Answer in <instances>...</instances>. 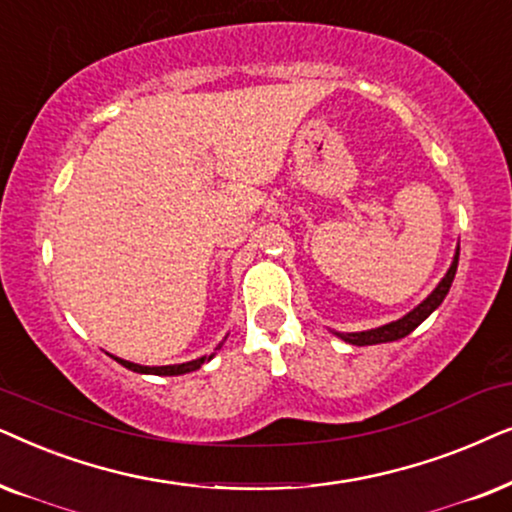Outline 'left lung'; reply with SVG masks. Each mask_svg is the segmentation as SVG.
<instances>
[{"instance_id":"left-lung-1","label":"left lung","mask_w":512,"mask_h":512,"mask_svg":"<svg viewBox=\"0 0 512 512\" xmlns=\"http://www.w3.org/2000/svg\"><path fill=\"white\" fill-rule=\"evenodd\" d=\"M456 264H459V250H456L454 255V262L449 271L442 278L438 288H435L431 295H428L424 302H421L417 309L407 313L400 320H395V323H388V325H381L377 330H367V332H346V335H339L344 339V342L349 344H356V346H372V344H384V342H395V339H403L410 335L412 330H417V327L424 323V320L431 316V313L438 309L442 304V299L447 297L449 288H452V281H454V274H456Z\"/></svg>"}]
</instances>
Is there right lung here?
Instances as JSON below:
<instances>
[{
    "label": "right lung",
    "instance_id": "1",
    "mask_svg": "<svg viewBox=\"0 0 512 512\" xmlns=\"http://www.w3.org/2000/svg\"><path fill=\"white\" fill-rule=\"evenodd\" d=\"M121 365L128 367V370L133 372H142V374H161V377H173V374H187V372H194L199 370V367L206 363V358H196V360H189V363H180V365H163V367H145V365H135V363H128V360H121L117 358ZM210 360V358H208Z\"/></svg>",
    "mask_w": 512,
    "mask_h": 512
}]
</instances>
